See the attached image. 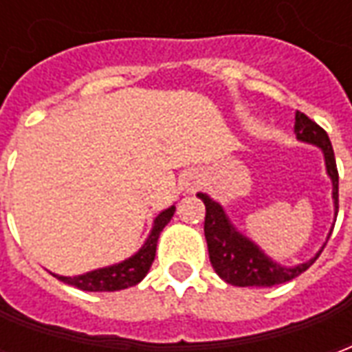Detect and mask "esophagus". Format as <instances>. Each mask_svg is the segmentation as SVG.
Returning <instances> with one entry per match:
<instances>
[{"instance_id":"1","label":"esophagus","mask_w":352,"mask_h":352,"mask_svg":"<svg viewBox=\"0 0 352 352\" xmlns=\"http://www.w3.org/2000/svg\"><path fill=\"white\" fill-rule=\"evenodd\" d=\"M183 184L186 190H196L199 184H201V175H198L196 171H190V173H186V177L183 179Z\"/></svg>"}]
</instances>
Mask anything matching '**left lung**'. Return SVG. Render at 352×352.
Wrapping results in <instances>:
<instances>
[{"instance_id": "1", "label": "left lung", "mask_w": 352, "mask_h": 352, "mask_svg": "<svg viewBox=\"0 0 352 352\" xmlns=\"http://www.w3.org/2000/svg\"><path fill=\"white\" fill-rule=\"evenodd\" d=\"M296 138L303 141V143H311V145L320 146V151L324 154L326 171L332 179V198L333 206H336V217H338V209H340V194H338V184H340V175H338V168H336V156H333L332 143L330 138L317 122H313L309 116L303 115L300 111H296V124H294ZM198 198L206 204V224H204V232H206L207 249H209V260L214 272L219 273V277L224 279L228 285L234 287H273V285H283L287 280H292L309 267L315 260L320 256L322 249L307 262L298 264L294 267H287L277 262H273L270 256H265L264 252L260 251L258 245H254L239 234L234 224L224 213L221 204H217L207 194L199 192ZM332 234V232H330Z\"/></svg>"}]
</instances>
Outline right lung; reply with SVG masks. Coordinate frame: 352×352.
<instances>
[{
    "mask_svg": "<svg viewBox=\"0 0 352 352\" xmlns=\"http://www.w3.org/2000/svg\"><path fill=\"white\" fill-rule=\"evenodd\" d=\"M173 213H175V206L162 211L154 219L153 230H151L143 247L133 256L124 260L120 264L94 270V272L85 273V275H77V277H64V275H54V273L52 275L62 283H67V285L80 288V290H88V292H115V290H122V288L138 285L151 270L154 256H156V243H158L160 232L171 221Z\"/></svg>",
    "mask_w": 352,
    "mask_h": 352,
    "instance_id": "right-lung-1",
    "label": "right lung"
}]
</instances>
